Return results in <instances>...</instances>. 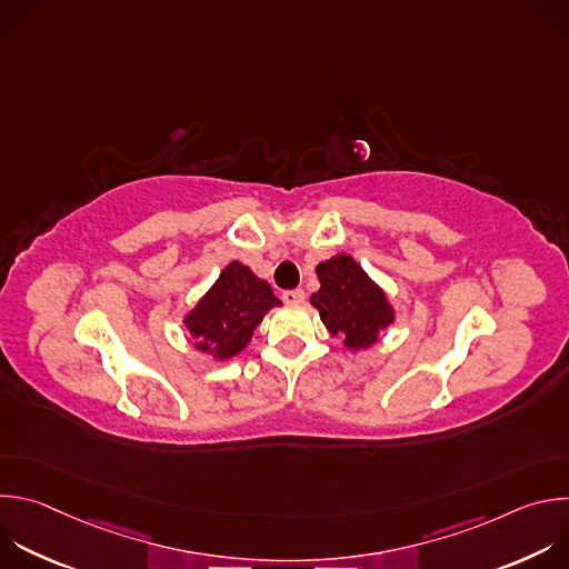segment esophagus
<instances>
[{
    "label": "esophagus",
    "instance_id": "1",
    "mask_svg": "<svg viewBox=\"0 0 569 569\" xmlns=\"http://www.w3.org/2000/svg\"><path fill=\"white\" fill-rule=\"evenodd\" d=\"M283 301L290 303V306H299V303L306 301V292H303L301 288H297V290H286V292H283Z\"/></svg>",
    "mask_w": 569,
    "mask_h": 569
}]
</instances>
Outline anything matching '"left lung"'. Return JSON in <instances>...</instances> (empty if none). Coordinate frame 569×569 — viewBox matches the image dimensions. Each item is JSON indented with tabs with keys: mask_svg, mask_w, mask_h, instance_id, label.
<instances>
[{
	"mask_svg": "<svg viewBox=\"0 0 569 569\" xmlns=\"http://www.w3.org/2000/svg\"><path fill=\"white\" fill-rule=\"evenodd\" d=\"M319 290L310 295L312 308L333 338L358 353L371 349L396 321L387 292L349 254L340 252L317 263Z\"/></svg>",
	"mask_w": 569,
	"mask_h": 569,
	"instance_id": "obj_1",
	"label": "left lung"
}]
</instances>
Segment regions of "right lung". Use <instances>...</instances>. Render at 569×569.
<instances>
[{
	"mask_svg": "<svg viewBox=\"0 0 569 569\" xmlns=\"http://www.w3.org/2000/svg\"><path fill=\"white\" fill-rule=\"evenodd\" d=\"M281 306L270 283L231 261L198 303L182 317L198 353L222 362L246 351L263 317Z\"/></svg>",
	"mask_w": 569,
	"mask_h": 569,
	"instance_id": "1",
	"label": "right lung"
}]
</instances>
